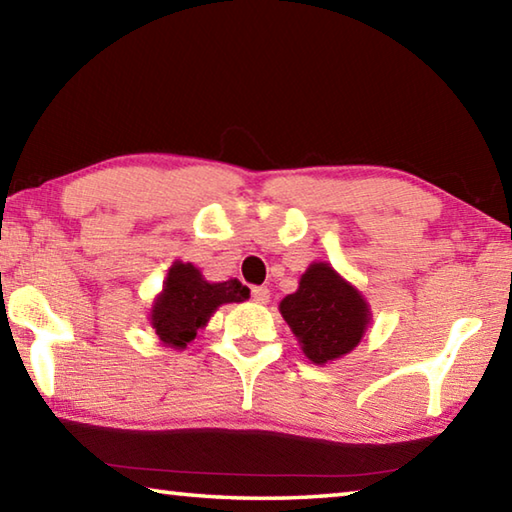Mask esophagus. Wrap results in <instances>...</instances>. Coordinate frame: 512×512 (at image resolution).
Wrapping results in <instances>:
<instances>
[{
    "label": "esophagus",
    "mask_w": 512,
    "mask_h": 512,
    "mask_svg": "<svg viewBox=\"0 0 512 512\" xmlns=\"http://www.w3.org/2000/svg\"><path fill=\"white\" fill-rule=\"evenodd\" d=\"M268 298H271V291L266 287H253V300L259 302V305H266Z\"/></svg>",
    "instance_id": "obj_1"
}]
</instances>
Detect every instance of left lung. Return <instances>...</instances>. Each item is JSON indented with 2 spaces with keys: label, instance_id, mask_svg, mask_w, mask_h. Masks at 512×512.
<instances>
[{
  "label": "left lung",
  "instance_id": "obj_1",
  "mask_svg": "<svg viewBox=\"0 0 512 512\" xmlns=\"http://www.w3.org/2000/svg\"><path fill=\"white\" fill-rule=\"evenodd\" d=\"M280 311L302 343V352L318 366L357 348L370 320L359 291L323 262L307 268L298 291L280 302Z\"/></svg>",
  "mask_w": 512,
  "mask_h": 512
}]
</instances>
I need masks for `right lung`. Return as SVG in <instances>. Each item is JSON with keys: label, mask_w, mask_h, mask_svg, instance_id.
Returning a JSON list of instances; mask_svg holds the SVG:
<instances>
[{"label": "right lung", "mask_w": 512, "mask_h": 512, "mask_svg": "<svg viewBox=\"0 0 512 512\" xmlns=\"http://www.w3.org/2000/svg\"><path fill=\"white\" fill-rule=\"evenodd\" d=\"M248 287L239 280L205 282L198 268L176 262L169 268L167 282L151 311V325L162 343L171 348H187L198 329L223 302H241L248 298Z\"/></svg>", "instance_id": "obj_1"}]
</instances>
